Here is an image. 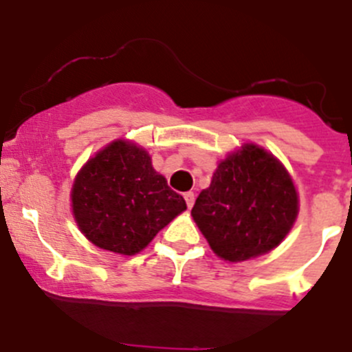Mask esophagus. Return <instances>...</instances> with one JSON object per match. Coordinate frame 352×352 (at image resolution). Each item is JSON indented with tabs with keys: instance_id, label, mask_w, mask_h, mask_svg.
Instances as JSON below:
<instances>
[{
	"instance_id": "obj_1",
	"label": "esophagus",
	"mask_w": 352,
	"mask_h": 352,
	"mask_svg": "<svg viewBox=\"0 0 352 352\" xmlns=\"http://www.w3.org/2000/svg\"><path fill=\"white\" fill-rule=\"evenodd\" d=\"M184 199H186L187 208L190 209L194 206V201H196V196H194V192H186V194H184Z\"/></svg>"
}]
</instances>
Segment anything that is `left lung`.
Here are the masks:
<instances>
[{"label":"left lung","mask_w":352,"mask_h":352,"mask_svg":"<svg viewBox=\"0 0 352 352\" xmlns=\"http://www.w3.org/2000/svg\"><path fill=\"white\" fill-rule=\"evenodd\" d=\"M298 214L286 168L262 148L245 144L218 165L192 218L218 257L247 261L283 242Z\"/></svg>","instance_id":"8db88e82"}]
</instances>
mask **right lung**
Instances as JSON below:
<instances>
[{"mask_svg": "<svg viewBox=\"0 0 352 352\" xmlns=\"http://www.w3.org/2000/svg\"><path fill=\"white\" fill-rule=\"evenodd\" d=\"M73 214L97 247L122 255L143 250L162 228L186 211L184 197L155 172L143 148L113 141L78 173Z\"/></svg>", "mask_w": 352, "mask_h": 352, "instance_id": "add662e5", "label": "right lung"}]
</instances>
